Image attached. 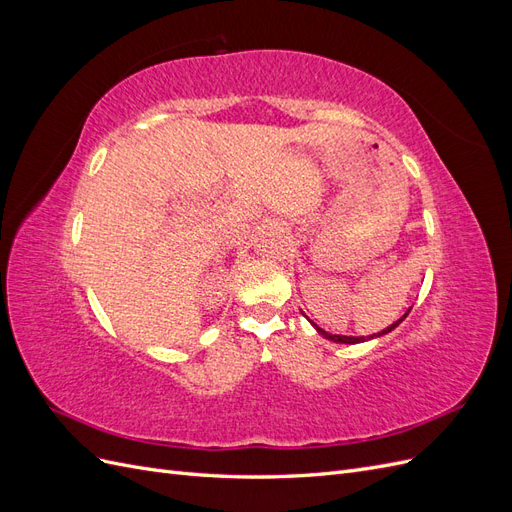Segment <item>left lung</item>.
Wrapping results in <instances>:
<instances>
[{
	"instance_id": "8db88e82",
	"label": "left lung",
	"mask_w": 512,
	"mask_h": 512,
	"mask_svg": "<svg viewBox=\"0 0 512 512\" xmlns=\"http://www.w3.org/2000/svg\"><path fill=\"white\" fill-rule=\"evenodd\" d=\"M408 312H410V309H408ZM408 312H406V316H408ZM406 316H401L397 322H393L391 324V327H386L382 333H374V335H369V337H380V335H384V333H391L395 327H397V324L399 322H404V318ZM314 324V322H312ZM314 327H316V324H314ZM316 331L320 333V335H324V337H327V339H331V342H335V344H361V342H367V339L365 337H348V335H331V333H327V331H322L320 327H316Z\"/></svg>"
}]
</instances>
